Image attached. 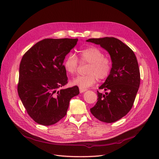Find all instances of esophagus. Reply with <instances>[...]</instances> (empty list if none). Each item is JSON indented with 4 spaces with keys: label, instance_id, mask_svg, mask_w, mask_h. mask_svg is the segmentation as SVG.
<instances>
[{
    "label": "esophagus",
    "instance_id": "34e87169",
    "mask_svg": "<svg viewBox=\"0 0 159 159\" xmlns=\"http://www.w3.org/2000/svg\"><path fill=\"white\" fill-rule=\"evenodd\" d=\"M79 91L80 93H83L86 91H87V89H84V88H79Z\"/></svg>",
    "mask_w": 159,
    "mask_h": 159
}]
</instances>
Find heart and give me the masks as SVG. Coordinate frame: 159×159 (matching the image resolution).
<instances>
[{
    "label": "heart",
    "mask_w": 159,
    "mask_h": 159,
    "mask_svg": "<svg viewBox=\"0 0 159 159\" xmlns=\"http://www.w3.org/2000/svg\"><path fill=\"white\" fill-rule=\"evenodd\" d=\"M79 60L81 64H89L86 75L78 76L73 79L71 84L79 88L86 89L92 86L98 78L103 80L108 77L112 68V61L108 57H103L101 49L96 47H88L79 52ZM79 61L73 54L67 55L64 61L65 70L70 75H74L77 71Z\"/></svg>",
    "instance_id": "heart-1"
}]
</instances>
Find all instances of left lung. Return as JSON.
<instances>
[{
  "mask_svg": "<svg viewBox=\"0 0 159 159\" xmlns=\"http://www.w3.org/2000/svg\"><path fill=\"white\" fill-rule=\"evenodd\" d=\"M88 42L99 45L110 54L111 71L98 91V98L90 112L99 121L113 123L130 110L140 83V70L134 52L120 39L112 37L91 38Z\"/></svg>",
  "mask_w": 159,
  "mask_h": 159,
  "instance_id": "1",
  "label": "left lung"
}]
</instances>
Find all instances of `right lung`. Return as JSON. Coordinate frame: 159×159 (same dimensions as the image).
<instances>
[{
    "mask_svg": "<svg viewBox=\"0 0 159 159\" xmlns=\"http://www.w3.org/2000/svg\"><path fill=\"white\" fill-rule=\"evenodd\" d=\"M78 39H44L27 51L20 61L17 92L27 113L38 124L53 125L66 115L78 86L67 83L64 60Z\"/></svg>",
    "mask_w": 159,
    "mask_h": 159,
    "instance_id": "1",
    "label": "right lung"
}]
</instances>
